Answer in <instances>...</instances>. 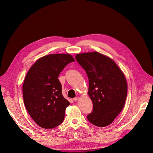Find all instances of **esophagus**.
<instances>
[{
	"label": "esophagus",
	"mask_w": 153,
	"mask_h": 153,
	"mask_svg": "<svg viewBox=\"0 0 153 153\" xmlns=\"http://www.w3.org/2000/svg\"><path fill=\"white\" fill-rule=\"evenodd\" d=\"M78 99H79V97H76L75 98H74V101H76L78 100Z\"/></svg>",
	"instance_id": "1"
}]
</instances>
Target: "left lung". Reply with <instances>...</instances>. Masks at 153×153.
<instances>
[{
	"label": "left lung",
	"mask_w": 153,
	"mask_h": 153,
	"mask_svg": "<svg viewBox=\"0 0 153 153\" xmlns=\"http://www.w3.org/2000/svg\"><path fill=\"white\" fill-rule=\"evenodd\" d=\"M75 59L88 78V95L93 105L87 119L93 125H110L124 107L128 86L125 75L116 63L97 52L77 54Z\"/></svg>",
	"instance_id": "left-lung-1"
}]
</instances>
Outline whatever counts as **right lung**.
<instances>
[{"label": "right lung", "mask_w": 153, "mask_h": 153, "mask_svg": "<svg viewBox=\"0 0 153 153\" xmlns=\"http://www.w3.org/2000/svg\"><path fill=\"white\" fill-rule=\"evenodd\" d=\"M74 61L69 54H50L36 61L27 72L22 87L24 103L39 126L52 129L63 122L65 110L70 103L62 95L58 77Z\"/></svg>", "instance_id": "obj_1"}]
</instances>
